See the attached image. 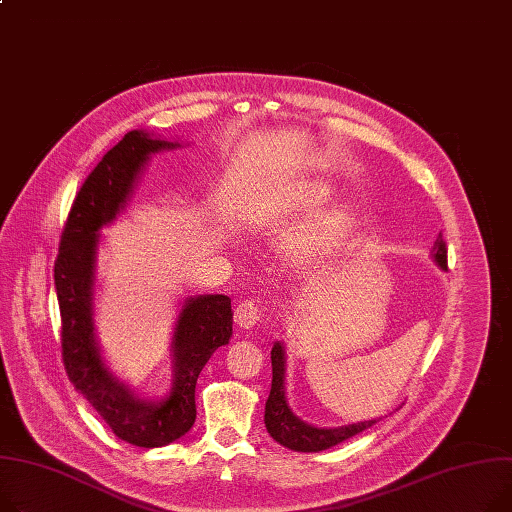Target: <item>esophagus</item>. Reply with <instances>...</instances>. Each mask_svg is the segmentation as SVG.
I'll use <instances>...</instances> for the list:
<instances>
[{"label":"esophagus","mask_w":512,"mask_h":512,"mask_svg":"<svg viewBox=\"0 0 512 512\" xmlns=\"http://www.w3.org/2000/svg\"><path fill=\"white\" fill-rule=\"evenodd\" d=\"M259 319H261V309L259 306L255 304V302H251V300H245V302H241L234 309V323L241 327V329H251V327H255L257 323H259Z\"/></svg>","instance_id":"1"}]
</instances>
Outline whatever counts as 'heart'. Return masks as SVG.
I'll use <instances>...</instances> for the list:
<instances>
[{
  "label": "heart",
  "instance_id": "heart-1",
  "mask_svg": "<svg viewBox=\"0 0 512 512\" xmlns=\"http://www.w3.org/2000/svg\"><path fill=\"white\" fill-rule=\"evenodd\" d=\"M331 197H333V189L329 185H323V183L298 185L296 189L286 193V197L278 206V212L306 218V216L317 214L323 206H327ZM257 216L265 220L269 216V210L263 208ZM350 228H352L350 212L342 206L331 208L290 238V243L286 247L288 257L300 265L319 263L339 249V245L346 241Z\"/></svg>",
  "mask_w": 512,
  "mask_h": 512
}]
</instances>
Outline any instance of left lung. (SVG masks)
<instances>
[{"instance_id":"1","label":"left lung","mask_w":512,"mask_h":512,"mask_svg":"<svg viewBox=\"0 0 512 512\" xmlns=\"http://www.w3.org/2000/svg\"><path fill=\"white\" fill-rule=\"evenodd\" d=\"M430 255L442 271H447V245L442 241V234H438ZM284 379H286V350L282 342H276L274 348H271V391L265 401V428L269 436L276 442H280V445L286 449H292L298 453H319L360 434L372 424H377V418L356 422V424H346V426H335V428H317L313 424H306L290 410Z\"/></svg>"}]
</instances>
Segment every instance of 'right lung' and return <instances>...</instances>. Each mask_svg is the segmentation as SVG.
<instances>
[{"instance_id":"right-lung-1","label":"right lung","mask_w":512,"mask_h":512,"mask_svg":"<svg viewBox=\"0 0 512 512\" xmlns=\"http://www.w3.org/2000/svg\"><path fill=\"white\" fill-rule=\"evenodd\" d=\"M181 148L133 129L84 181L61 234L55 290L61 311V348L76 391L121 440L156 449L181 438L195 422V383L210 356L232 337L230 298L199 294L183 302L170 354L173 383L162 399H148L121 381L102 358L94 333V286L100 230L123 214L152 154Z\"/></svg>"}]
</instances>
